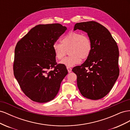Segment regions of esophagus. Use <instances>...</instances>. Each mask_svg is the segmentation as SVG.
Returning a JSON list of instances; mask_svg holds the SVG:
<instances>
[{
	"label": "esophagus",
	"mask_w": 130,
	"mask_h": 130,
	"mask_svg": "<svg viewBox=\"0 0 130 130\" xmlns=\"http://www.w3.org/2000/svg\"><path fill=\"white\" fill-rule=\"evenodd\" d=\"M67 70H68V73H70L72 72V68H69V67H67Z\"/></svg>",
	"instance_id": "obj_1"
}]
</instances>
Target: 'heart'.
Segmentation results:
<instances>
[{
	"instance_id": "heart-1",
	"label": "heart",
	"mask_w": 130,
	"mask_h": 130,
	"mask_svg": "<svg viewBox=\"0 0 130 130\" xmlns=\"http://www.w3.org/2000/svg\"><path fill=\"white\" fill-rule=\"evenodd\" d=\"M53 49L55 57L58 60L64 58L69 51L70 56L61 63L68 67L78 64L81 59L85 60L91 54L92 44L90 38L86 35L72 31L66 34L61 40V43H55Z\"/></svg>"
}]
</instances>
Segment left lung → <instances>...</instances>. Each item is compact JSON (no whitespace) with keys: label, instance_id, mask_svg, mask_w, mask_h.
I'll return each instance as SVG.
<instances>
[{"label":"left lung","instance_id":"left-lung-1","mask_svg":"<svg viewBox=\"0 0 130 130\" xmlns=\"http://www.w3.org/2000/svg\"><path fill=\"white\" fill-rule=\"evenodd\" d=\"M77 29L87 34L92 50L84 63L72 71L76 74L82 95L89 99H100L110 92L119 76L118 47L109 31L97 22L77 23L74 30Z\"/></svg>","mask_w":130,"mask_h":130}]
</instances>
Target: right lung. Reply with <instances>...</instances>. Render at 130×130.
<instances>
[{"label":"right lung","mask_w":130,"mask_h":130,"mask_svg":"<svg viewBox=\"0 0 130 130\" xmlns=\"http://www.w3.org/2000/svg\"><path fill=\"white\" fill-rule=\"evenodd\" d=\"M67 29L58 23L38 25L15 46L14 75L22 91L34 101L44 103L53 100L68 74L64 64H57L53 49Z\"/></svg>","instance_id":"add662e5"}]
</instances>
